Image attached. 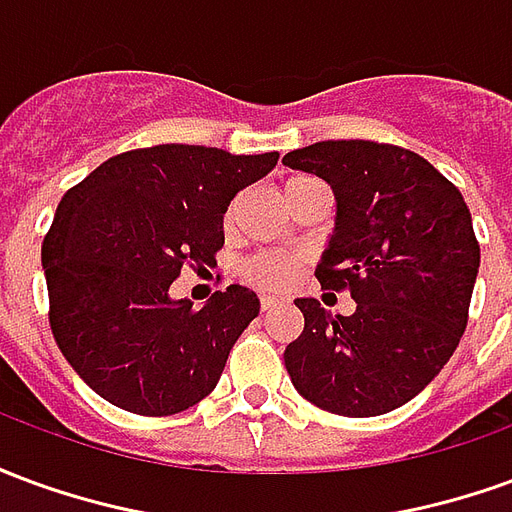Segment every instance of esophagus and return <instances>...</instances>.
<instances>
[{
  "instance_id": "1",
  "label": "esophagus",
  "mask_w": 512,
  "mask_h": 512,
  "mask_svg": "<svg viewBox=\"0 0 512 512\" xmlns=\"http://www.w3.org/2000/svg\"><path fill=\"white\" fill-rule=\"evenodd\" d=\"M277 304H279V299H274V296H263V299H260V310L268 312L271 307H277Z\"/></svg>"
}]
</instances>
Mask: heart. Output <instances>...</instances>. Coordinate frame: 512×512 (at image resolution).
<instances>
[{"label": "heart", "instance_id": "b5f03b06", "mask_svg": "<svg viewBox=\"0 0 512 512\" xmlns=\"http://www.w3.org/2000/svg\"><path fill=\"white\" fill-rule=\"evenodd\" d=\"M307 180L315 178H293L288 180L285 189H293L299 183H307ZM235 222V202L227 208L224 213V227L230 230ZM299 257L296 255H285V252H257L244 263V277L246 282H252L255 288L260 290H285L290 288L296 277H299Z\"/></svg>", "mask_w": 512, "mask_h": 512}]
</instances>
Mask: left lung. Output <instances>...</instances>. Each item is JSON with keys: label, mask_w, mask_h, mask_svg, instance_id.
I'll return each mask as SVG.
<instances>
[{"label": "left lung", "mask_w": 512, "mask_h": 512, "mask_svg": "<svg viewBox=\"0 0 512 512\" xmlns=\"http://www.w3.org/2000/svg\"><path fill=\"white\" fill-rule=\"evenodd\" d=\"M282 164L323 178L337 222L315 277L351 290L354 315L296 299L304 332L285 348L290 381L323 411L378 417L417 397L469 321L480 244L463 194L414 150L329 139Z\"/></svg>", "instance_id": "8db88e82"}]
</instances>
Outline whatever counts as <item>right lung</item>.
Masks as SVG:
<instances>
[{
  "label": "right lung",
  "mask_w": 512,
  "mask_h": 512,
  "mask_svg": "<svg viewBox=\"0 0 512 512\" xmlns=\"http://www.w3.org/2000/svg\"><path fill=\"white\" fill-rule=\"evenodd\" d=\"M277 158L139 147L65 191L40 252L49 323L95 395L142 417H169L211 395L260 299L230 285L194 310L169 285L183 266H216L227 205Z\"/></svg>",
  "instance_id": "1"
}]
</instances>
